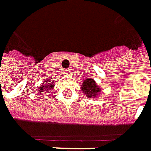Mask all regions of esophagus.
<instances>
[{
	"instance_id": "34e87169",
	"label": "esophagus",
	"mask_w": 151,
	"mask_h": 151,
	"mask_svg": "<svg viewBox=\"0 0 151 151\" xmlns=\"http://www.w3.org/2000/svg\"><path fill=\"white\" fill-rule=\"evenodd\" d=\"M64 74L66 75V76L69 75V74H70V70H67V69H66V70H64Z\"/></svg>"
}]
</instances>
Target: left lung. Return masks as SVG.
Segmentation results:
<instances>
[{"label":"left lung","mask_w":151,"mask_h":151,"mask_svg":"<svg viewBox=\"0 0 151 151\" xmlns=\"http://www.w3.org/2000/svg\"><path fill=\"white\" fill-rule=\"evenodd\" d=\"M81 90L83 93L89 98H95L101 91V88L98 86L96 81L91 78H88L83 81Z\"/></svg>","instance_id":"left-lung-1"}]
</instances>
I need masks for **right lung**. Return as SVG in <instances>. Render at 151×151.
Masks as SVG:
<instances>
[{"instance_id":"1","label":"right lung","mask_w":151,"mask_h":151,"mask_svg":"<svg viewBox=\"0 0 151 151\" xmlns=\"http://www.w3.org/2000/svg\"><path fill=\"white\" fill-rule=\"evenodd\" d=\"M54 87V81H52L50 82V80H45V81L41 84L40 87H38V91L39 93H41V92L44 91H49L50 90H52Z\"/></svg>"}]
</instances>
